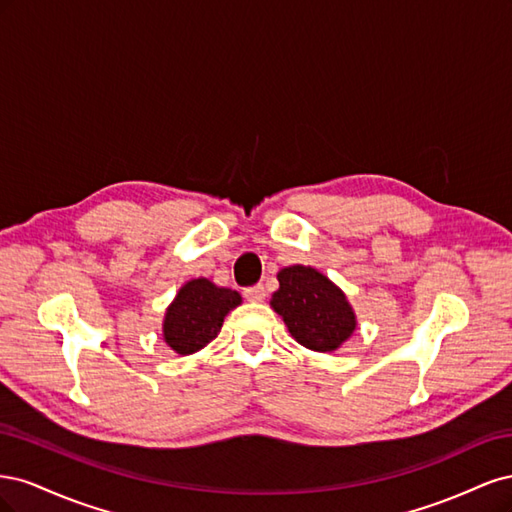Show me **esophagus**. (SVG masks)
Segmentation results:
<instances>
[{
    "instance_id": "34e87169",
    "label": "esophagus",
    "mask_w": 512,
    "mask_h": 512,
    "mask_svg": "<svg viewBox=\"0 0 512 512\" xmlns=\"http://www.w3.org/2000/svg\"><path fill=\"white\" fill-rule=\"evenodd\" d=\"M243 297L247 301H262V299L267 297V290H265V286H262V284L247 286V288H243Z\"/></svg>"
}]
</instances>
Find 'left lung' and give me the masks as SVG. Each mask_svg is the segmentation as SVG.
I'll list each match as a JSON object with an SVG mask.
<instances>
[{"instance_id": "obj_1", "label": "left lung", "mask_w": 512, "mask_h": 512, "mask_svg": "<svg viewBox=\"0 0 512 512\" xmlns=\"http://www.w3.org/2000/svg\"><path fill=\"white\" fill-rule=\"evenodd\" d=\"M280 290L271 305L290 335L309 350L331 352L352 335L356 322L344 292L312 267H286L277 273Z\"/></svg>"}]
</instances>
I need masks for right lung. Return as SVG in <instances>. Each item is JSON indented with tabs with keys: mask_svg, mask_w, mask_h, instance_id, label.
<instances>
[{
	"mask_svg": "<svg viewBox=\"0 0 512 512\" xmlns=\"http://www.w3.org/2000/svg\"><path fill=\"white\" fill-rule=\"evenodd\" d=\"M241 303L239 292L220 288L205 277L185 284L166 309L164 339L179 354H192L218 337L224 316Z\"/></svg>",
	"mask_w": 512,
	"mask_h": 512,
	"instance_id": "right-lung-1",
	"label": "right lung"
}]
</instances>
